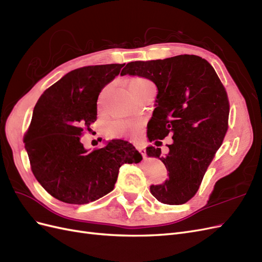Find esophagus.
Listing matches in <instances>:
<instances>
[{"label": "esophagus", "mask_w": 262, "mask_h": 262, "mask_svg": "<svg viewBox=\"0 0 262 262\" xmlns=\"http://www.w3.org/2000/svg\"><path fill=\"white\" fill-rule=\"evenodd\" d=\"M137 149L139 150V152L142 154V156L143 157H145V155H146V152H145V147L143 146V145H137Z\"/></svg>", "instance_id": "obj_1"}]
</instances>
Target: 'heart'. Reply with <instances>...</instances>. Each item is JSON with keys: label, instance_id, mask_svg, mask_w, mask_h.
I'll return each mask as SVG.
<instances>
[{"label": "heart", "instance_id": "heart-1", "mask_svg": "<svg viewBox=\"0 0 262 262\" xmlns=\"http://www.w3.org/2000/svg\"><path fill=\"white\" fill-rule=\"evenodd\" d=\"M148 89H155L154 84L145 77L133 78L129 85L130 93L132 96L144 92ZM141 123L136 120H116L108 126V132L112 137H125L134 138L138 136Z\"/></svg>", "mask_w": 262, "mask_h": 262}]
</instances>
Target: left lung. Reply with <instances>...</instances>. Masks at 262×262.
Here are the masks:
<instances>
[{
    "label": "left lung",
    "mask_w": 262,
    "mask_h": 262,
    "mask_svg": "<svg viewBox=\"0 0 262 262\" xmlns=\"http://www.w3.org/2000/svg\"><path fill=\"white\" fill-rule=\"evenodd\" d=\"M145 77L157 87L147 124L148 141L172 139L169 152L147 146L148 156L165 164L169 178L150 193L165 204H184L196 193L227 131V94L215 70L201 57L180 54L164 60L130 62L120 75Z\"/></svg>",
    "instance_id": "left-lung-1"
}]
</instances>
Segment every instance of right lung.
<instances>
[{
  "instance_id": "add662e5",
  "label": "right lung",
  "mask_w": 262,
  "mask_h": 262,
  "mask_svg": "<svg viewBox=\"0 0 262 262\" xmlns=\"http://www.w3.org/2000/svg\"><path fill=\"white\" fill-rule=\"evenodd\" d=\"M123 66L71 71L37 101L24 142L36 179L55 199L71 204L97 200L114 189L123 164L141 162V154L126 141L112 140L92 152L81 142L97 119L101 90Z\"/></svg>"
}]
</instances>
